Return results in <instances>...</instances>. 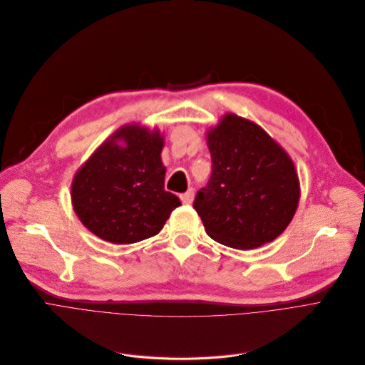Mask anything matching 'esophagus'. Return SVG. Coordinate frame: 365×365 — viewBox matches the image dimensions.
Returning a JSON list of instances; mask_svg holds the SVG:
<instances>
[{
  "instance_id": "esophagus-1",
  "label": "esophagus",
  "mask_w": 365,
  "mask_h": 365,
  "mask_svg": "<svg viewBox=\"0 0 365 365\" xmlns=\"http://www.w3.org/2000/svg\"><path fill=\"white\" fill-rule=\"evenodd\" d=\"M180 201H182V204L189 205V204L193 201V190H192V189H189L187 192L182 193V195H180Z\"/></svg>"
}]
</instances>
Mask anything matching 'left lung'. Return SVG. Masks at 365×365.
I'll return each mask as SVG.
<instances>
[{"label": "left lung", "instance_id": "obj_1", "mask_svg": "<svg viewBox=\"0 0 365 365\" xmlns=\"http://www.w3.org/2000/svg\"><path fill=\"white\" fill-rule=\"evenodd\" d=\"M211 178L193 208L218 244L254 250L274 240L299 202L295 165L258 125L226 114L207 135Z\"/></svg>", "mask_w": 365, "mask_h": 365}]
</instances>
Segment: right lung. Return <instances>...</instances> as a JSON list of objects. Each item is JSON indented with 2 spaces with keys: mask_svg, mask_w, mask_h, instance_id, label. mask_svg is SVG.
I'll return each instance as SVG.
<instances>
[{
  "mask_svg": "<svg viewBox=\"0 0 365 365\" xmlns=\"http://www.w3.org/2000/svg\"><path fill=\"white\" fill-rule=\"evenodd\" d=\"M163 145L158 130L129 125L89 157L71 183V204L86 229L111 244H135L163 229L180 205L164 189Z\"/></svg>",
  "mask_w": 365,
  "mask_h": 365,
  "instance_id": "add662e5",
  "label": "right lung"
}]
</instances>
